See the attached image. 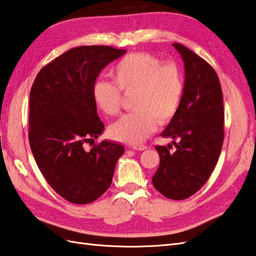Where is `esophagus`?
<instances>
[{
  "label": "esophagus",
  "mask_w": 256,
  "mask_h": 256,
  "mask_svg": "<svg viewBox=\"0 0 256 256\" xmlns=\"http://www.w3.org/2000/svg\"><path fill=\"white\" fill-rule=\"evenodd\" d=\"M147 148H148V147H147L146 145H136V146H133V150H138V152L146 150Z\"/></svg>",
  "instance_id": "34e87169"
}]
</instances>
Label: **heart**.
<instances>
[{
    "mask_svg": "<svg viewBox=\"0 0 256 256\" xmlns=\"http://www.w3.org/2000/svg\"><path fill=\"white\" fill-rule=\"evenodd\" d=\"M114 82L97 80L92 98L98 108L108 116L120 111L122 94L135 92L133 109L110 128L116 140L136 145L157 128L174 118L180 108L184 82L174 63L162 64L148 53H133L118 61L111 70Z\"/></svg>",
    "mask_w": 256,
    "mask_h": 256,
    "instance_id": "heart-1",
    "label": "heart"
}]
</instances>
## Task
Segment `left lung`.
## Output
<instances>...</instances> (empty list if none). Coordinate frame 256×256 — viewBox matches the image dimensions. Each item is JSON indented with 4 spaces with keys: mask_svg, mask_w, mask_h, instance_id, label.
Listing matches in <instances>:
<instances>
[{
    "mask_svg": "<svg viewBox=\"0 0 256 256\" xmlns=\"http://www.w3.org/2000/svg\"><path fill=\"white\" fill-rule=\"evenodd\" d=\"M184 62V90L176 114L162 136L171 145L156 146L160 164L152 176L158 192L170 200H186L210 179L224 142V99L210 65L180 44H172ZM176 139L178 142H176Z\"/></svg>",
    "mask_w": 256,
    "mask_h": 256,
    "instance_id": "1",
    "label": "left lung"
}]
</instances>
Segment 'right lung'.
<instances>
[{
	"label": "right lung",
	"mask_w": 256,
	"mask_h": 256,
	"mask_svg": "<svg viewBox=\"0 0 256 256\" xmlns=\"http://www.w3.org/2000/svg\"><path fill=\"white\" fill-rule=\"evenodd\" d=\"M126 50L80 46L40 70L29 99V144L36 162L54 191L73 204H88L109 188L124 147L98 138L104 126L97 114L92 87L106 65Z\"/></svg>",
	"instance_id": "add662e5"
}]
</instances>
